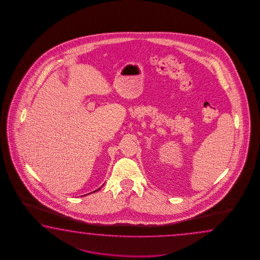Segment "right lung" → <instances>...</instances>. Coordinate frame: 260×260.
<instances>
[{"mask_svg": "<svg viewBox=\"0 0 260 260\" xmlns=\"http://www.w3.org/2000/svg\"><path fill=\"white\" fill-rule=\"evenodd\" d=\"M103 185H104V184H103ZM100 188H99V189H96V190H94V191H93V192H95V191H98V190H100ZM83 196H84V195H83Z\"/></svg>", "mask_w": 260, "mask_h": 260, "instance_id": "add662e5", "label": "right lung"}]
</instances>
